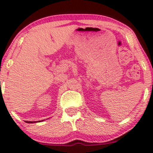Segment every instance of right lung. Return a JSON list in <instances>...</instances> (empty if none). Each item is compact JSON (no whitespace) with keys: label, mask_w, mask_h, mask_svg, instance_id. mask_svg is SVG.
<instances>
[{"label":"right lung","mask_w":153,"mask_h":153,"mask_svg":"<svg viewBox=\"0 0 153 153\" xmlns=\"http://www.w3.org/2000/svg\"><path fill=\"white\" fill-rule=\"evenodd\" d=\"M41 121L42 120H40V121H34V122H33V121H25V122L27 123H40Z\"/></svg>","instance_id":"1"}]
</instances>
